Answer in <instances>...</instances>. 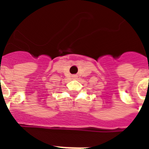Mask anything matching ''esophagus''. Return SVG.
<instances>
[{
  "mask_svg": "<svg viewBox=\"0 0 149 149\" xmlns=\"http://www.w3.org/2000/svg\"><path fill=\"white\" fill-rule=\"evenodd\" d=\"M74 77V78H76V77H75V76H74V77Z\"/></svg>",
  "mask_w": 149,
  "mask_h": 149,
  "instance_id": "esophagus-1",
  "label": "esophagus"
}]
</instances>
